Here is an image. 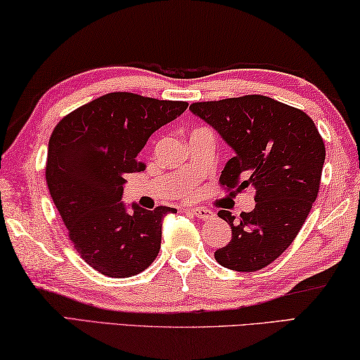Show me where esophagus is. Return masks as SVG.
Wrapping results in <instances>:
<instances>
[{
	"mask_svg": "<svg viewBox=\"0 0 360 360\" xmlns=\"http://www.w3.org/2000/svg\"><path fill=\"white\" fill-rule=\"evenodd\" d=\"M188 213L193 217H196L199 219H212L215 217V213L204 209V207H196V209H188Z\"/></svg>",
	"mask_w": 360,
	"mask_h": 360,
	"instance_id": "34e87169",
	"label": "esophagus"
}]
</instances>
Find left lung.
Wrapping results in <instances>:
<instances>
[{
	"label": "left lung",
	"instance_id": "left-lung-1",
	"mask_svg": "<svg viewBox=\"0 0 360 360\" xmlns=\"http://www.w3.org/2000/svg\"><path fill=\"white\" fill-rule=\"evenodd\" d=\"M191 112L213 126L236 151L219 176L226 191L255 188L251 212L218 217L232 229L215 251L223 267L256 272L272 264L297 237L318 198L326 147L304 110L262 94L193 103Z\"/></svg>",
	"mask_w": 360,
	"mask_h": 360
}]
</instances>
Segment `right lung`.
I'll return each instance as SVG.
<instances>
[{
	"mask_svg": "<svg viewBox=\"0 0 360 360\" xmlns=\"http://www.w3.org/2000/svg\"><path fill=\"white\" fill-rule=\"evenodd\" d=\"M186 107L185 101L115 91L77 107L55 126L46 164L50 196L75 251L99 274L128 278L160 253L162 218L176 210L134 205V213H126L120 202L123 176L145 170L139 151Z\"/></svg>",
	"mask_w": 360,
	"mask_h": 360,
	"instance_id": "add662e5",
	"label": "right lung"
}]
</instances>
